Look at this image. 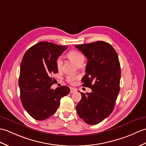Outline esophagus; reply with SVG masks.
Segmentation results:
<instances>
[{
	"label": "esophagus",
	"instance_id": "esophagus-1",
	"mask_svg": "<svg viewBox=\"0 0 146 146\" xmlns=\"http://www.w3.org/2000/svg\"><path fill=\"white\" fill-rule=\"evenodd\" d=\"M76 91V89L73 88H70V93H73L74 92H75Z\"/></svg>",
	"mask_w": 146,
	"mask_h": 146
}]
</instances>
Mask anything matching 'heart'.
Instances as JSON below:
<instances>
[{
	"mask_svg": "<svg viewBox=\"0 0 146 146\" xmlns=\"http://www.w3.org/2000/svg\"><path fill=\"white\" fill-rule=\"evenodd\" d=\"M67 56L71 60L73 61L74 63L76 64V65L78 63L80 62V61L84 60V57L83 54L76 50L70 51V52H68L67 53ZM55 64H56V66L57 68V69L60 70L61 67H62V59H61L60 57L58 58L56 60ZM78 78H79L78 76L73 75V74H69V75H68L66 77V81L68 83H69L70 84H73L76 80L78 79Z\"/></svg>",
	"mask_w": 146,
	"mask_h": 146,
	"instance_id": "obj_1",
	"label": "heart"
}]
</instances>
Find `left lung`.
Listing matches in <instances>:
<instances>
[{"instance_id": "obj_1", "label": "left lung", "mask_w": 146, "mask_h": 146, "mask_svg": "<svg viewBox=\"0 0 146 146\" xmlns=\"http://www.w3.org/2000/svg\"><path fill=\"white\" fill-rule=\"evenodd\" d=\"M76 48L88 62L83 86L92 92L81 93V100L76 107L78 116L86 123L94 125L109 116L113 111L120 90L121 67L116 50L103 41L81 44Z\"/></svg>"}]
</instances>
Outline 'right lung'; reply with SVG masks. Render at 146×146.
<instances>
[{
	"instance_id": "right-lung-1",
	"label": "right lung",
	"mask_w": 146,
	"mask_h": 146,
	"mask_svg": "<svg viewBox=\"0 0 146 146\" xmlns=\"http://www.w3.org/2000/svg\"><path fill=\"white\" fill-rule=\"evenodd\" d=\"M66 48V46L42 42L30 47L23 55L19 80L20 100L33 119L48 118L58 108L61 98L70 93L68 86L50 88L53 84L51 76L58 72L56 60Z\"/></svg>"
}]
</instances>
